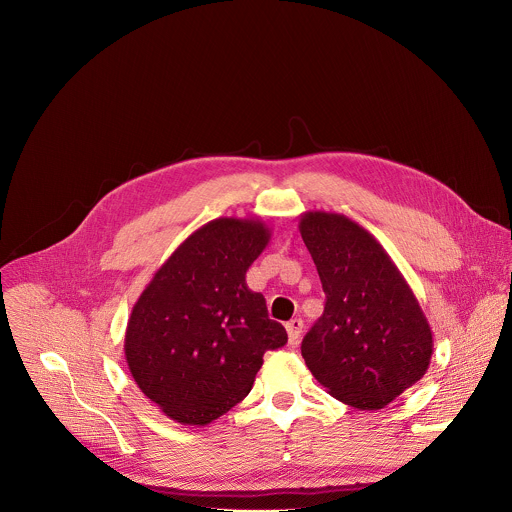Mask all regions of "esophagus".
<instances>
[{"label":"esophagus","instance_id":"1","mask_svg":"<svg viewBox=\"0 0 512 512\" xmlns=\"http://www.w3.org/2000/svg\"><path fill=\"white\" fill-rule=\"evenodd\" d=\"M285 329H287L289 343H291V345H297V343H299V337H301V333H303V321L295 317V319H291V321L285 325Z\"/></svg>","mask_w":512,"mask_h":512}]
</instances>
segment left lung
Listing matches in <instances>:
<instances>
[{
  "instance_id": "1",
  "label": "left lung",
  "mask_w": 512,
  "mask_h": 512,
  "mask_svg": "<svg viewBox=\"0 0 512 512\" xmlns=\"http://www.w3.org/2000/svg\"><path fill=\"white\" fill-rule=\"evenodd\" d=\"M299 231L327 295L301 355L329 395L379 411L427 373L429 321L389 253L359 223L341 213L307 211Z\"/></svg>"
}]
</instances>
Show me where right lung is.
Instances as JSON below:
<instances>
[{
    "label": "right lung",
    "instance_id": "1",
    "mask_svg": "<svg viewBox=\"0 0 512 512\" xmlns=\"http://www.w3.org/2000/svg\"><path fill=\"white\" fill-rule=\"evenodd\" d=\"M271 229L219 217L191 233L131 309L125 359L137 387L169 419L209 425L243 401L269 349L287 343L265 297L245 283Z\"/></svg>",
    "mask_w": 512,
    "mask_h": 512
}]
</instances>
